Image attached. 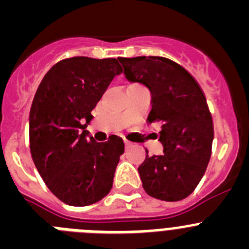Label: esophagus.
I'll use <instances>...</instances> for the list:
<instances>
[{
    "label": "esophagus",
    "mask_w": 249,
    "mask_h": 249,
    "mask_svg": "<svg viewBox=\"0 0 249 249\" xmlns=\"http://www.w3.org/2000/svg\"><path fill=\"white\" fill-rule=\"evenodd\" d=\"M124 146L129 147V146H131V142H128V141H124Z\"/></svg>",
    "instance_id": "obj_1"
}]
</instances>
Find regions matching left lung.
Segmentation results:
<instances>
[{
	"mask_svg": "<svg viewBox=\"0 0 249 249\" xmlns=\"http://www.w3.org/2000/svg\"><path fill=\"white\" fill-rule=\"evenodd\" d=\"M131 82L152 93L148 122H160L163 155L148 156L138 167L147 195L160 201L184 199L206 172L212 152L213 123L198 83L182 66L166 57L120 58Z\"/></svg>",
	"mask_w": 249,
	"mask_h": 249,
	"instance_id": "1",
	"label": "left lung"
}]
</instances>
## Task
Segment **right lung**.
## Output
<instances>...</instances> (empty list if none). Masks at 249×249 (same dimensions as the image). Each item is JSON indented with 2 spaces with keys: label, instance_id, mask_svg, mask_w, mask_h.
<instances>
[{
  "label": "right lung",
  "instance_id": "add662e5",
  "mask_svg": "<svg viewBox=\"0 0 249 249\" xmlns=\"http://www.w3.org/2000/svg\"><path fill=\"white\" fill-rule=\"evenodd\" d=\"M116 58L76 56L57 62L43 77L30 112V148L46 186L63 203L89 206L108 195L123 140L96 142L87 124L114 76Z\"/></svg>",
  "mask_w": 249,
  "mask_h": 249
}]
</instances>
